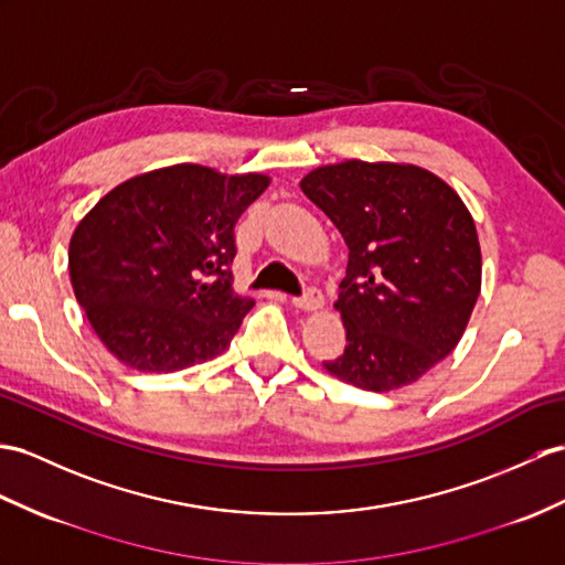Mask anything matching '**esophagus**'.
Listing matches in <instances>:
<instances>
[{
  "instance_id": "34e87169",
  "label": "esophagus",
  "mask_w": 565,
  "mask_h": 565,
  "mask_svg": "<svg viewBox=\"0 0 565 565\" xmlns=\"http://www.w3.org/2000/svg\"><path fill=\"white\" fill-rule=\"evenodd\" d=\"M292 307L301 311H319L323 307V295L316 287H309L301 297H292Z\"/></svg>"
}]
</instances>
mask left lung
I'll list each match as a JSON object with an SVG mask.
<instances>
[{"mask_svg": "<svg viewBox=\"0 0 565 565\" xmlns=\"http://www.w3.org/2000/svg\"><path fill=\"white\" fill-rule=\"evenodd\" d=\"M299 186L350 249L335 301L348 345L326 371L374 393L415 383L456 350L477 305L470 211L417 164L345 160L311 170Z\"/></svg>", "mask_w": 565, "mask_h": 565, "instance_id": "1", "label": "left lung"}]
</instances>
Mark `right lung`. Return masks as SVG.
<instances>
[{"label": "right lung", "mask_w": 565, "mask_h": 565, "mask_svg": "<svg viewBox=\"0 0 565 565\" xmlns=\"http://www.w3.org/2000/svg\"><path fill=\"white\" fill-rule=\"evenodd\" d=\"M268 184L182 162L127 179L81 220L74 295L121 364L168 374L230 348L254 307L232 290L235 225Z\"/></svg>", "instance_id": "add662e5"}]
</instances>
